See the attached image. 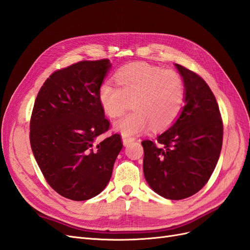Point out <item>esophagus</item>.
I'll list each match as a JSON object with an SVG mask.
<instances>
[{"label": "esophagus", "instance_id": "1", "mask_svg": "<svg viewBox=\"0 0 250 250\" xmlns=\"http://www.w3.org/2000/svg\"><path fill=\"white\" fill-rule=\"evenodd\" d=\"M135 139L134 138H131V137H127V135H123L122 137V142H123V145L124 146H127L128 144L133 142Z\"/></svg>", "mask_w": 250, "mask_h": 250}]
</instances>
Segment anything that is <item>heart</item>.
<instances>
[{"mask_svg": "<svg viewBox=\"0 0 250 250\" xmlns=\"http://www.w3.org/2000/svg\"><path fill=\"white\" fill-rule=\"evenodd\" d=\"M118 86L106 81L99 88V101L107 116L115 118L129 107L134 111L118 119L113 127L123 135L137 134L152 125L164 129L175 122L186 102L183 77L146 62L128 64L116 74Z\"/></svg>", "mask_w": 250, "mask_h": 250, "instance_id": "obj_1", "label": "heart"}]
</instances>
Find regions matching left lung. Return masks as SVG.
<instances>
[{"label": "left lung", "mask_w": 250, "mask_h": 250, "mask_svg": "<svg viewBox=\"0 0 250 250\" xmlns=\"http://www.w3.org/2000/svg\"><path fill=\"white\" fill-rule=\"evenodd\" d=\"M186 85V102L174 124L157 135L156 143L143 141V170L152 190L180 200L206 186L220 156L223 124L216 98L197 74L175 63Z\"/></svg>", "instance_id": "left-lung-1"}]
</instances>
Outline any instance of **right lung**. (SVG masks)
I'll use <instances>...</instances> for the list:
<instances>
[{"label": "right lung", "instance_id": "1", "mask_svg": "<svg viewBox=\"0 0 250 250\" xmlns=\"http://www.w3.org/2000/svg\"><path fill=\"white\" fill-rule=\"evenodd\" d=\"M108 59L80 62L53 73L37 94L30 121V144L53 190L82 201L100 194L122 149L120 134L99 142L109 128L99 88Z\"/></svg>", "mask_w": 250, "mask_h": 250}]
</instances>
